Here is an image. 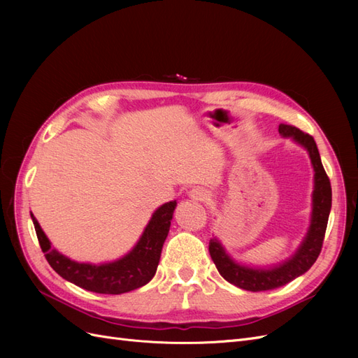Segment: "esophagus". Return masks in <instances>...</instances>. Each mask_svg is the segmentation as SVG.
Instances as JSON below:
<instances>
[{"label":"esophagus","mask_w":358,"mask_h":358,"mask_svg":"<svg viewBox=\"0 0 358 358\" xmlns=\"http://www.w3.org/2000/svg\"><path fill=\"white\" fill-rule=\"evenodd\" d=\"M188 197H189L192 201H204V200H208L209 192L206 191L204 188L197 187V188H192V189L188 192Z\"/></svg>","instance_id":"34e87169"}]
</instances>
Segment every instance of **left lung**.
Segmentation results:
<instances>
[{
  "label": "left lung",
  "mask_w": 358,
  "mask_h": 358,
  "mask_svg": "<svg viewBox=\"0 0 358 358\" xmlns=\"http://www.w3.org/2000/svg\"><path fill=\"white\" fill-rule=\"evenodd\" d=\"M279 134L291 138L292 142L306 150L310 164L313 169V191H312V212L308 227V233L303 237L301 243L296 249V252L288 257L284 262L272 266H249L236 262V259L227 252L218 237H212L209 242V252L213 263L218 268L221 276L236 287L246 291H267L282 287L292 279L306 273L317 262L321 252V246L326 234L329 215L331 209V187L326 170L322 167L321 157L315 140L312 136L300 131L299 128L280 124Z\"/></svg>",
  "instance_id": "1"
}]
</instances>
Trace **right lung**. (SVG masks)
I'll return each mask as SVG.
<instances>
[{"label": "right lung", "instance_id": "1", "mask_svg": "<svg viewBox=\"0 0 358 358\" xmlns=\"http://www.w3.org/2000/svg\"><path fill=\"white\" fill-rule=\"evenodd\" d=\"M176 206V200L161 204L150 216L131 251L113 262L100 264L74 262L67 255L61 254L58 249L52 246L32 212L31 220L34 224L41 251L45 252L50 267L61 278L99 294H124V292L146 285L155 276L162 245L167 239Z\"/></svg>", "mask_w": 358, "mask_h": 358}]
</instances>
